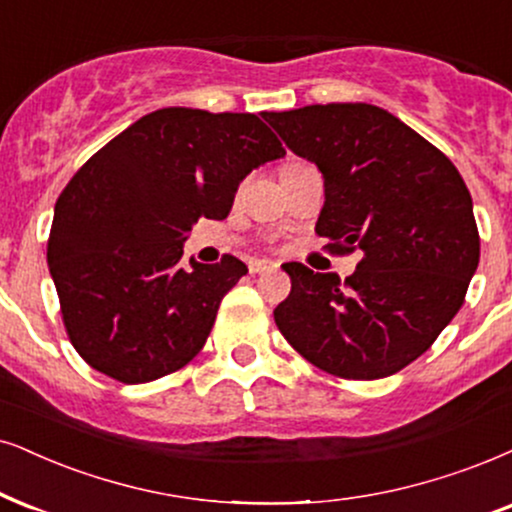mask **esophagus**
<instances>
[{"instance_id": "34e87169", "label": "esophagus", "mask_w": 512, "mask_h": 512, "mask_svg": "<svg viewBox=\"0 0 512 512\" xmlns=\"http://www.w3.org/2000/svg\"><path fill=\"white\" fill-rule=\"evenodd\" d=\"M276 264L267 260H255L250 262V274H267V271H274Z\"/></svg>"}]
</instances>
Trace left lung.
<instances>
[{
  "instance_id": "obj_1",
  "label": "left lung",
  "mask_w": 512,
  "mask_h": 512,
  "mask_svg": "<svg viewBox=\"0 0 512 512\" xmlns=\"http://www.w3.org/2000/svg\"><path fill=\"white\" fill-rule=\"evenodd\" d=\"M319 167L316 234L361 250L345 281L290 262L278 331L323 371L354 380L397 373L428 352L461 309L480 262L472 198L446 155L385 108L326 103L264 113Z\"/></svg>"
}]
</instances>
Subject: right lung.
<instances>
[{
	"label": "right lung",
	"mask_w": 512,
	"mask_h": 512,
	"mask_svg": "<svg viewBox=\"0 0 512 512\" xmlns=\"http://www.w3.org/2000/svg\"><path fill=\"white\" fill-rule=\"evenodd\" d=\"M262 118L160 108L94 153L58 196L47 262L70 342L96 371L148 383L203 349L219 302L248 269L231 255L184 264L181 248L198 217L224 219L238 184L286 155Z\"/></svg>",
	"instance_id": "1"
}]
</instances>
